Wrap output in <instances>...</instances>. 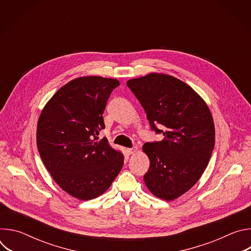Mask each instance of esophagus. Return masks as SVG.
I'll return each instance as SVG.
<instances>
[{"label": "esophagus", "instance_id": "34e87169", "mask_svg": "<svg viewBox=\"0 0 251 251\" xmlns=\"http://www.w3.org/2000/svg\"><path fill=\"white\" fill-rule=\"evenodd\" d=\"M137 151H138V148H137V147H132V148H127V149H126V152H127L129 155L134 154V153L137 152Z\"/></svg>", "mask_w": 251, "mask_h": 251}]
</instances>
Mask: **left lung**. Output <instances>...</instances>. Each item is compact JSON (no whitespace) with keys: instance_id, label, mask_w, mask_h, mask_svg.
<instances>
[{"instance_id":"obj_1","label":"left lung","mask_w":251,"mask_h":251,"mask_svg":"<svg viewBox=\"0 0 251 251\" xmlns=\"http://www.w3.org/2000/svg\"><path fill=\"white\" fill-rule=\"evenodd\" d=\"M127 85L152 130L164 135L162 141L143 146L150 160L145 184L157 198L173 201L200 180L209 162L214 147L211 113L190 85L168 75L150 74Z\"/></svg>"}]
</instances>
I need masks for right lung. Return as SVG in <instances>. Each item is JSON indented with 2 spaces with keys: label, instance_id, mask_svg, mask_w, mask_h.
I'll list each match as a JSON object with an SVG mask.
<instances>
[{
  "label": "right lung",
  "instance_id": "right-lung-1",
  "mask_svg": "<svg viewBox=\"0 0 251 251\" xmlns=\"http://www.w3.org/2000/svg\"><path fill=\"white\" fill-rule=\"evenodd\" d=\"M119 84L101 76L75 78L57 90L40 115L37 145L42 161L55 183L78 200L105 193L123 167V154L106 138L98 141L107 100Z\"/></svg>",
  "mask_w": 251,
  "mask_h": 251
}]
</instances>
